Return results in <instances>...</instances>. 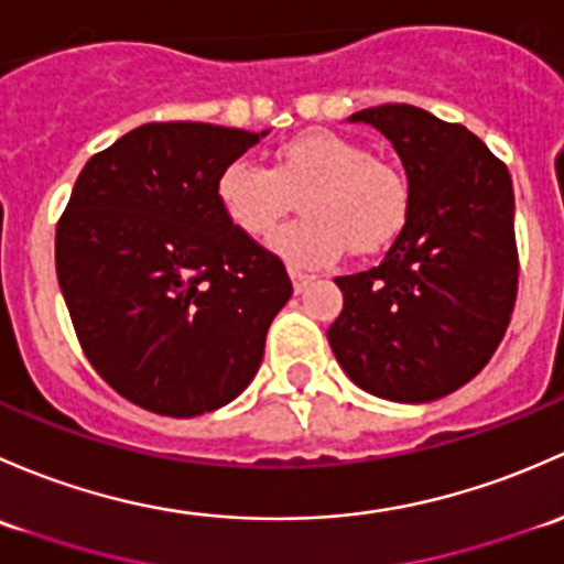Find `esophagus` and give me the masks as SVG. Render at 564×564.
Here are the masks:
<instances>
[{"mask_svg":"<svg viewBox=\"0 0 564 564\" xmlns=\"http://www.w3.org/2000/svg\"><path fill=\"white\" fill-rule=\"evenodd\" d=\"M290 280H293V290H295V293H304V290L310 288L312 282H315V276L304 274V271H295V269H290Z\"/></svg>","mask_w":564,"mask_h":564,"instance_id":"34e87169","label":"esophagus"}]
</instances>
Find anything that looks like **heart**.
<instances>
[{
  "mask_svg": "<svg viewBox=\"0 0 564 564\" xmlns=\"http://www.w3.org/2000/svg\"><path fill=\"white\" fill-rule=\"evenodd\" d=\"M306 217L276 230L269 247L293 265L315 269L386 247L408 217V184L361 143L328 130L301 132L274 152V165L234 160L217 178V200L243 236L269 234L301 195Z\"/></svg>",
  "mask_w": 564,
  "mask_h": 564,
  "instance_id": "b5f03b06",
  "label": "heart"
}]
</instances>
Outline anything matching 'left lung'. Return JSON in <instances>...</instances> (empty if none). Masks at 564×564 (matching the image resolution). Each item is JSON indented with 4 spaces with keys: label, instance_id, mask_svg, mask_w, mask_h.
<instances>
[{
    "label": "left lung",
    "instance_id": "obj_1",
    "mask_svg": "<svg viewBox=\"0 0 564 564\" xmlns=\"http://www.w3.org/2000/svg\"><path fill=\"white\" fill-rule=\"evenodd\" d=\"M347 121L391 141L408 173V217L380 265L336 276L345 306L328 345L371 397L423 404L495 356L519 284L510 173L467 127L415 106Z\"/></svg>",
    "mask_w": 564,
    "mask_h": 564
}]
</instances>
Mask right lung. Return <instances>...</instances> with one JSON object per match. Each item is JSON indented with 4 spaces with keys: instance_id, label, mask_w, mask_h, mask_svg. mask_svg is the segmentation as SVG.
Returning a JSON list of instances; mask_svg holds the SVG:
<instances>
[{
    "instance_id": "right-lung-1",
    "label": "right lung",
    "mask_w": 564,
    "mask_h": 564,
    "mask_svg": "<svg viewBox=\"0 0 564 564\" xmlns=\"http://www.w3.org/2000/svg\"><path fill=\"white\" fill-rule=\"evenodd\" d=\"M265 135L143 124L75 182L56 228V276L86 358L138 408L203 415L258 375L293 284L276 254L230 225L217 178Z\"/></svg>"
}]
</instances>
